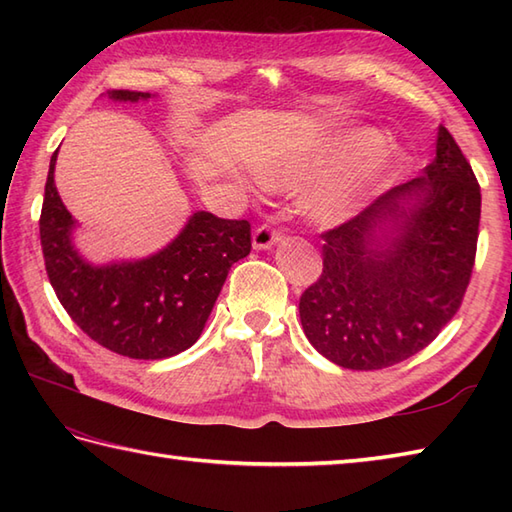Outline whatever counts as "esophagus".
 Listing matches in <instances>:
<instances>
[{
  "mask_svg": "<svg viewBox=\"0 0 512 512\" xmlns=\"http://www.w3.org/2000/svg\"><path fill=\"white\" fill-rule=\"evenodd\" d=\"M279 239H281L279 228L270 226V224H262V226H257L255 231H253V248L255 250H266V248H270L273 244H277Z\"/></svg>",
  "mask_w": 512,
  "mask_h": 512,
  "instance_id": "34e87169",
  "label": "esophagus"
}]
</instances>
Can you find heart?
<instances>
[{"mask_svg":"<svg viewBox=\"0 0 512 512\" xmlns=\"http://www.w3.org/2000/svg\"><path fill=\"white\" fill-rule=\"evenodd\" d=\"M387 143V134L376 127H345L264 167V180L270 184L325 182L314 195L312 213L325 224H341L405 169V156L398 149L382 151Z\"/></svg>","mask_w":512,"mask_h":512,"instance_id":"obj_1","label":"heart"}]
</instances>
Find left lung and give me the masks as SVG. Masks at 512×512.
Wrapping results in <instances>:
<instances>
[{"instance_id":"8db88e82","label":"left lung","mask_w":512,"mask_h":512,"mask_svg":"<svg viewBox=\"0 0 512 512\" xmlns=\"http://www.w3.org/2000/svg\"><path fill=\"white\" fill-rule=\"evenodd\" d=\"M482 195L447 129L420 178L323 233V273L299 317L314 350L345 369L391 367L458 312L475 264Z\"/></svg>"}]
</instances>
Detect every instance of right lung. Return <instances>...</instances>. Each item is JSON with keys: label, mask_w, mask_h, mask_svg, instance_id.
<instances>
[{"label": "right lung", "mask_w": 512, "mask_h": 512, "mask_svg": "<svg viewBox=\"0 0 512 512\" xmlns=\"http://www.w3.org/2000/svg\"><path fill=\"white\" fill-rule=\"evenodd\" d=\"M107 99L138 103L149 92L110 90ZM54 151L39 235L48 279L72 321L121 356L158 361L200 339L228 270L250 253V224L195 211L182 231L143 259L92 264L74 246L76 220L54 184Z\"/></svg>", "instance_id": "add662e5"}]
</instances>
